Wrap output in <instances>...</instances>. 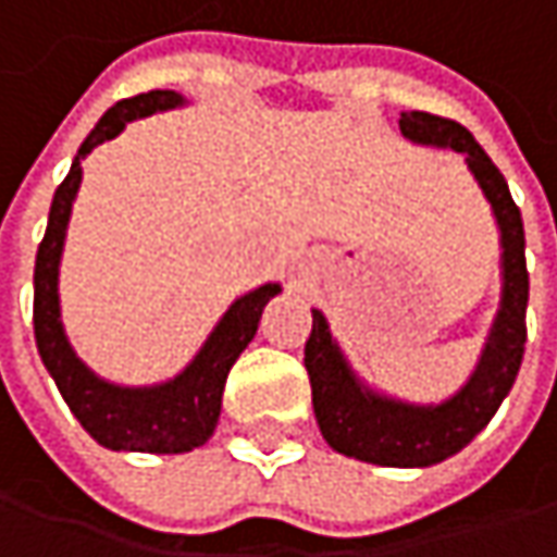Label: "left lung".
Masks as SVG:
<instances>
[{"instance_id":"left-lung-1","label":"left lung","mask_w":557,"mask_h":557,"mask_svg":"<svg viewBox=\"0 0 557 557\" xmlns=\"http://www.w3.org/2000/svg\"><path fill=\"white\" fill-rule=\"evenodd\" d=\"M400 132L412 145L450 148L467 157V166L488 198L502 230V309L488 331V344L470 381L438 407H416L375 394L349 369L327 318L311 311L306 341V369L311 381V407L324 442L337 454L377 467H432L454 457L492 422L523 362L527 344V239L520 208L510 198L505 176L475 145V138L454 119L432 113H400Z\"/></svg>"}]
</instances>
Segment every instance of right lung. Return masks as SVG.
<instances>
[{
    "mask_svg": "<svg viewBox=\"0 0 557 557\" xmlns=\"http://www.w3.org/2000/svg\"><path fill=\"white\" fill-rule=\"evenodd\" d=\"M185 97L176 90H148L128 100H119L94 132L84 138L78 157L72 160L69 176L55 188L50 208L47 236L37 248L34 268V337L47 372L55 381L62 400L75 412L84 432L110 450H141V454H185L201 447L213 435L220 419L223 384L239 359V352L251 344L261 311L280 293V283H264L258 289L236 299L211 337L198 349V356L182 369L173 381L153 387H119L97 377L65 337L62 314H59V261L65 246V230L72 205L82 185V160L103 141L115 138L125 122L141 115L176 110Z\"/></svg>",
    "mask_w": 557,
    "mask_h": 557,
    "instance_id": "obj_1",
    "label": "right lung"
}]
</instances>
